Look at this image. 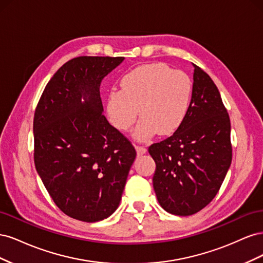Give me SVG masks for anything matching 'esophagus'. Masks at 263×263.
<instances>
[{"instance_id":"esophagus-1","label":"esophagus","mask_w":263,"mask_h":263,"mask_svg":"<svg viewBox=\"0 0 263 263\" xmlns=\"http://www.w3.org/2000/svg\"><path fill=\"white\" fill-rule=\"evenodd\" d=\"M136 150H137V155L138 156H141V155L146 154V151H147V149L145 147H141V146H136Z\"/></svg>"}]
</instances>
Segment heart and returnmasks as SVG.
<instances>
[{"mask_svg": "<svg viewBox=\"0 0 263 263\" xmlns=\"http://www.w3.org/2000/svg\"><path fill=\"white\" fill-rule=\"evenodd\" d=\"M191 95L192 82L184 72L172 71L161 62L148 63L126 73L121 80V90L109 92L106 113L109 122L121 132L128 130L139 114L135 130L138 140H147L157 132L168 136L185 119Z\"/></svg>", "mask_w": 263, "mask_h": 263, "instance_id": "heart-1", "label": "heart"}]
</instances>
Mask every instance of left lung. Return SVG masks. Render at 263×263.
<instances>
[{
    "label": "left lung",
    "instance_id": "left-lung-1",
    "mask_svg": "<svg viewBox=\"0 0 263 263\" xmlns=\"http://www.w3.org/2000/svg\"><path fill=\"white\" fill-rule=\"evenodd\" d=\"M194 67L190 107L172 136L148 149L156 162L154 189L161 208L189 216L209 205L232 163L230 121L217 86Z\"/></svg>",
    "mask_w": 263,
    "mask_h": 263
}]
</instances>
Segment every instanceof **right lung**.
<instances>
[{"instance_id":"right-lung-1","label":"right lung","mask_w":263,"mask_h":263,"mask_svg":"<svg viewBox=\"0 0 263 263\" xmlns=\"http://www.w3.org/2000/svg\"><path fill=\"white\" fill-rule=\"evenodd\" d=\"M124 57H78L47 83L34 116L36 170L55 205L86 222L118 208L136 150L103 115L100 85Z\"/></svg>"}]
</instances>
